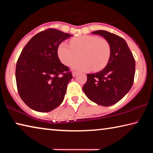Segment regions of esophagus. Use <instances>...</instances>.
I'll list each match as a JSON object with an SVG mask.
<instances>
[{
    "instance_id": "obj_1",
    "label": "esophagus",
    "mask_w": 153,
    "mask_h": 153,
    "mask_svg": "<svg viewBox=\"0 0 153 153\" xmlns=\"http://www.w3.org/2000/svg\"><path fill=\"white\" fill-rule=\"evenodd\" d=\"M77 71H72V76H73V77H75V76H76L77 75Z\"/></svg>"
}]
</instances>
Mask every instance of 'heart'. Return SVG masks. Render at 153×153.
<instances>
[{
  "label": "heart",
  "instance_id": "1",
  "mask_svg": "<svg viewBox=\"0 0 153 153\" xmlns=\"http://www.w3.org/2000/svg\"><path fill=\"white\" fill-rule=\"evenodd\" d=\"M58 56L67 66H70L80 56L73 68L79 71H97L102 69L109 59L111 46L105 39L98 36L84 35L70 40V45L63 42L58 46Z\"/></svg>",
  "mask_w": 153,
  "mask_h": 153
}]
</instances>
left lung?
<instances>
[{"label":"left lung","mask_w":153,"mask_h":153,"mask_svg":"<svg viewBox=\"0 0 153 153\" xmlns=\"http://www.w3.org/2000/svg\"><path fill=\"white\" fill-rule=\"evenodd\" d=\"M92 33L102 36L109 43L111 55L105 69L87 74L83 91L92 102L108 107L120 101L131 89L135 75V59L120 36L105 30Z\"/></svg>","instance_id":"obj_1"}]
</instances>
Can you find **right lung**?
<instances>
[{
  "label": "right lung",
  "mask_w": 153,
  "mask_h": 153,
  "mask_svg": "<svg viewBox=\"0 0 153 153\" xmlns=\"http://www.w3.org/2000/svg\"><path fill=\"white\" fill-rule=\"evenodd\" d=\"M73 35L49 28L31 38L18 59L15 77L23 101L38 112H49L63 101L73 78L69 67L59 60L60 44Z\"/></svg>",
  "instance_id": "1"
}]
</instances>
